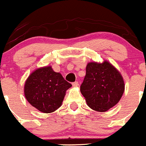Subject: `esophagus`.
Segmentation results:
<instances>
[{
	"mask_svg": "<svg viewBox=\"0 0 146 146\" xmlns=\"http://www.w3.org/2000/svg\"><path fill=\"white\" fill-rule=\"evenodd\" d=\"M72 86H73V87H78L79 86V83H78V82H73L72 83Z\"/></svg>",
	"mask_w": 146,
	"mask_h": 146,
	"instance_id": "esophagus-1",
	"label": "esophagus"
}]
</instances>
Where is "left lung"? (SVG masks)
I'll return each mask as SVG.
<instances>
[{
  "label": "left lung",
  "instance_id": "1",
  "mask_svg": "<svg viewBox=\"0 0 146 146\" xmlns=\"http://www.w3.org/2000/svg\"><path fill=\"white\" fill-rule=\"evenodd\" d=\"M125 90L120 72L107 61L90 62L80 91L87 105L98 112H105L117 104Z\"/></svg>",
  "mask_w": 146,
  "mask_h": 146
}]
</instances>
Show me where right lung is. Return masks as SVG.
Returning <instances> with one entry per match:
<instances>
[{"label": "right lung", "instance_id": "add662e5", "mask_svg": "<svg viewBox=\"0 0 146 146\" xmlns=\"http://www.w3.org/2000/svg\"><path fill=\"white\" fill-rule=\"evenodd\" d=\"M72 84L51 66L33 72L25 82L24 95L28 102L44 113L53 112L62 105L66 91Z\"/></svg>", "mask_w": 146, "mask_h": 146}]
</instances>
